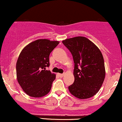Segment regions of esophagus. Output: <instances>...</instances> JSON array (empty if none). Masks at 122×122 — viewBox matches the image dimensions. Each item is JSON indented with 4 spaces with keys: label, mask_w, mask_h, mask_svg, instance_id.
<instances>
[{
    "label": "esophagus",
    "mask_w": 122,
    "mask_h": 122,
    "mask_svg": "<svg viewBox=\"0 0 122 122\" xmlns=\"http://www.w3.org/2000/svg\"><path fill=\"white\" fill-rule=\"evenodd\" d=\"M58 75L60 76V77H63L64 76V73H58Z\"/></svg>",
    "instance_id": "1"
}]
</instances>
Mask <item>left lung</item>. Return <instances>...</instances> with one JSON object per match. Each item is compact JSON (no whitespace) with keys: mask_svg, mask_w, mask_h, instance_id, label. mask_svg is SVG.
Segmentation results:
<instances>
[{"mask_svg":"<svg viewBox=\"0 0 122 122\" xmlns=\"http://www.w3.org/2000/svg\"><path fill=\"white\" fill-rule=\"evenodd\" d=\"M62 43L71 53L75 64V81L68 87L69 92L79 99L93 97L105 79V65L101 51L85 37L67 39Z\"/></svg>","mask_w":122,"mask_h":122,"instance_id":"left-lung-1","label":"left lung"}]
</instances>
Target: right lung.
<instances>
[{"instance_id": "1", "label": "right lung", "mask_w": 122, "mask_h": 122, "mask_svg": "<svg viewBox=\"0 0 122 122\" xmlns=\"http://www.w3.org/2000/svg\"><path fill=\"white\" fill-rule=\"evenodd\" d=\"M58 44V41L38 39L21 51L16 64L17 81L30 97H43L50 91L56 75L46 68L50 66V53Z\"/></svg>"}]
</instances>
